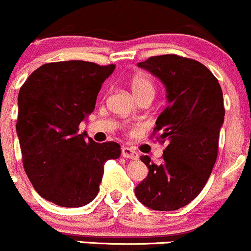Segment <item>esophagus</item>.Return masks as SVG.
<instances>
[{"label":"esophagus","instance_id":"1","mask_svg":"<svg viewBox=\"0 0 251 251\" xmlns=\"http://www.w3.org/2000/svg\"><path fill=\"white\" fill-rule=\"evenodd\" d=\"M122 154L124 158H126V159H133V160L139 159V154H138V152L131 148H124L122 151Z\"/></svg>","mask_w":251,"mask_h":251}]
</instances>
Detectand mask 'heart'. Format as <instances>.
<instances>
[{"instance_id": "b5f03b06", "label": "heart", "mask_w": 251, "mask_h": 251, "mask_svg": "<svg viewBox=\"0 0 251 251\" xmlns=\"http://www.w3.org/2000/svg\"><path fill=\"white\" fill-rule=\"evenodd\" d=\"M131 87L134 96L137 98L144 96V94H154V85L148 76L137 75L131 80Z\"/></svg>"}]
</instances>
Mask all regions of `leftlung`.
Masks as SVG:
<instances>
[{"instance_id": "left-lung-1", "label": "left lung", "mask_w": 251, "mask_h": 251, "mask_svg": "<svg viewBox=\"0 0 251 251\" xmlns=\"http://www.w3.org/2000/svg\"><path fill=\"white\" fill-rule=\"evenodd\" d=\"M138 66L166 87L169 105L158 117L151 138L169 144L160 164L140 157L149 175L134 192L150 209L178 210L200 195L214 169L226 114L223 92L214 74L194 59L166 54Z\"/></svg>"}]
</instances>
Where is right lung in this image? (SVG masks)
Wrapping results in <instances>:
<instances>
[{
	"label": "right lung",
	"mask_w": 251,
	"mask_h": 251,
	"mask_svg": "<svg viewBox=\"0 0 251 251\" xmlns=\"http://www.w3.org/2000/svg\"><path fill=\"white\" fill-rule=\"evenodd\" d=\"M116 65L71 60L40 66L19 92L16 132L30 183L46 201L80 208L99 192L103 165L120 157L114 142L96 143L79 133Z\"/></svg>",
	"instance_id": "obj_1"
}]
</instances>
